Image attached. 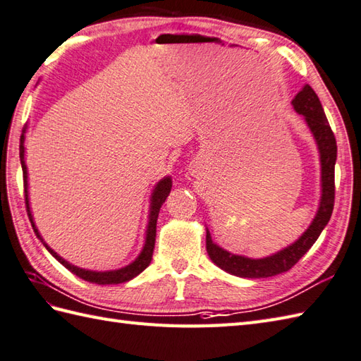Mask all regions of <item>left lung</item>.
Instances as JSON below:
<instances>
[{"label":"left lung","instance_id":"left-lung-1","mask_svg":"<svg viewBox=\"0 0 361 361\" xmlns=\"http://www.w3.org/2000/svg\"><path fill=\"white\" fill-rule=\"evenodd\" d=\"M292 105L298 114L306 120L309 130L315 137L322 162V199L314 221L309 228L296 239L293 244L283 248L267 258L252 259L241 255H231L213 243L210 231L207 230V253L216 266L227 274L241 278H269L290 270L309 248L315 244L319 233L331 219L335 202V160H337V140L327 122L324 109L319 103L318 95L309 85L295 95Z\"/></svg>","mask_w":361,"mask_h":361}]
</instances>
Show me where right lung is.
Masks as SVG:
<instances>
[{
	"label": "right lung",
	"mask_w": 361,
	"mask_h": 361,
	"mask_svg": "<svg viewBox=\"0 0 361 361\" xmlns=\"http://www.w3.org/2000/svg\"><path fill=\"white\" fill-rule=\"evenodd\" d=\"M26 131V130H24ZM23 131V133H24ZM20 160H21V168H23V178H24V196H26V208H27V214L32 224V228H34L37 238L43 243V245L47 248L55 259H57L60 264H63L69 271L77 275L78 278L85 279V281L95 283V284H120V283H126L133 279L134 276H137L145 270L151 259H153V252H154V243H156V224H157V216L160 212V207L164 205L165 199L168 197L171 191V178L166 176V178L160 179L157 182V185L153 190V195H151V207H149V216H148V227H147V238H145V245H143L140 255L135 258L131 264L128 266L117 269V270H108V271H94V270H86V269H80L77 266H72L71 262L65 261L60 255L55 253L52 248L44 243V239L39 235L38 228L35 227L34 218H32L30 213V207H29V195H27V166H26V160H24V134H21V140H20Z\"/></svg>",
	"instance_id": "1"
}]
</instances>
